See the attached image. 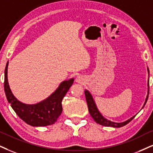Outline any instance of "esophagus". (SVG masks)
Instances as JSON below:
<instances>
[{
  "label": "esophagus",
  "mask_w": 153,
  "mask_h": 153,
  "mask_svg": "<svg viewBox=\"0 0 153 153\" xmlns=\"http://www.w3.org/2000/svg\"><path fill=\"white\" fill-rule=\"evenodd\" d=\"M76 80L77 82H82L83 81V78H82V76H80V75H78V76L76 78V80Z\"/></svg>",
  "instance_id": "1"
}]
</instances>
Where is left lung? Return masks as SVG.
Wrapping results in <instances>:
<instances>
[{"label": "left lung", "mask_w": 153, "mask_h": 153, "mask_svg": "<svg viewBox=\"0 0 153 153\" xmlns=\"http://www.w3.org/2000/svg\"><path fill=\"white\" fill-rule=\"evenodd\" d=\"M148 71L149 73V69L148 68ZM148 95L146 97V102H145L143 108L144 107V106L146 105L147 100H148V94H149V80L148 82ZM85 97H86V101H87V104H88V110L89 112H90L91 117H92V119H94V121H95L96 123H99V124L102 125V126H110V127H114V128H120V127H122L123 126L126 125L127 123H128L130 121L132 120L133 118L136 117V115L133 116V117H131V119H129L127 120V121H123V122L121 123H116V122H113V121H109L107 119H105L103 116L101 114V113L99 111L97 107L95 102H94L93 97H92V94L90 93L88 90H85ZM142 108V109H143Z\"/></svg>", "instance_id": "obj_1"}]
</instances>
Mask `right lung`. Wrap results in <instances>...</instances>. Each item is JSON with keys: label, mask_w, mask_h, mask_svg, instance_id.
<instances>
[{"label": "right lung", "mask_w": 153, "mask_h": 153, "mask_svg": "<svg viewBox=\"0 0 153 153\" xmlns=\"http://www.w3.org/2000/svg\"><path fill=\"white\" fill-rule=\"evenodd\" d=\"M7 63L5 69L4 90L7 102L17 115L32 126H46L53 124L63 111V98L72 85L74 79L63 81L49 97L34 104H26L17 100L11 92L7 81Z\"/></svg>", "instance_id": "obj_1"}]
</instances>
